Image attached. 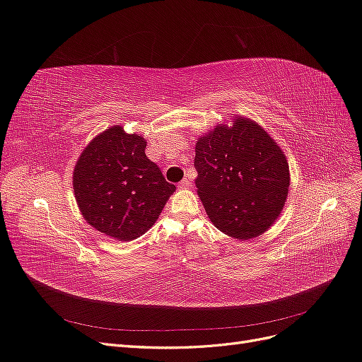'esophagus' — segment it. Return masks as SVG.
Listing matches in <instances>:
<instances>
[{
    "label": "esophagus",
    "mask_w": 362,
    "mask_h": 362,
    "mask_svg": "<svg viewBox=\"0 0 362 362\" xmlns=\"http://www.w3.org/2000/svg\"><path fill=\"white\" fill-rule=\"evenodd\" d=\"M178 187L182 190V189H189L190 187V180L189 178H184L180 184H178Z\"/></svg>",
    "instance_id": "34e87169"
}]
</instances>
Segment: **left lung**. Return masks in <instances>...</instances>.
Returning a JSON list of instances; mask_svg holds the SVG:
<instances>
[{"mask_svg": "<svg viewBox=\"0 0 362 362\" xmlns=\"http://www.w3.org/2000/svg\"><path fill=\"white\" fill-rule=\"evenodd\" d=\"M198 139L196 189L216 228L247 240L275 223L290 187L286 154L254 120L237 117Z\"/></svg>", "mask_w": 362, "mask_h": 362, "instance_id": "left-lung-1", "label": "left lung"}]
</instances>
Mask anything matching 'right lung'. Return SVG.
Returning a JSON list of instances; mask_svg holds the SVG:
<instances>
[{
  "mask_svg": "<svg viewBox=\"0 0 362 362\" xmlns=\"http://www.w3.org/2000/svg\"><path fill=\"white\" fill-rule=\"evenodd\" d=\"M145 148L144 137L115 125L98 134L75 164L74 192L83 217L115 240L145 234L175 192Z\"/></svg>",
  "mask_w": 362,
  "mask_h": 362,
  "instance_id": "add662e5",
  "label": "right lung"
}]
</instances>
